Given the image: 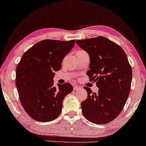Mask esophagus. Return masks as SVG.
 <instances>
[{"instance_id": "34e87169", "label": "esophagus", "mask_w": 146, "mask_h": 146, "mask_svg": "<svg viewBox=\"0 0 146 146\" xmlns=\"http://www.w3.org/2000/svg\"><path fill=\"white\" fill-rule=\"evenodd\" d=\"M80 89H82V87L79 86H75L74 87V91H79Z\"/></svg>"}]
</instances>
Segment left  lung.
<instances>
[{
  "label": "left lung",
  "instance_id": "1",
  "mask_svg": "<svg viewBox=\"0 0 146 146\" xmlns=\"http://www.w3.org/2000/svg\"><path fill=\"white\" fill-rule=\"evenodd\" d=\"M76 43L88 53L89 68L86 74L96 82L98 93L88 87L87 98L81 104L82 113L95 124H106L120 113L131 90L133 72L126 53L105 37L77 40Z\"/></svg>",
  "mask_w": 146,
  "mask_h": 146
}]
</instances>
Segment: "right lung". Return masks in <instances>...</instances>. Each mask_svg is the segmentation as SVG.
Returning a JSON list of instances; mask_svg holds the SVG:
<instances>
[{"instance_id":"right-lung-1","label":"right lung","mask_w":146,"mask_h":146,"mask_svg":"<svg viewBox=\"0 0 146 146\" xmlns=\"http://www.w3.org/2000/svg\"><path fill=\"white\" fill-rule=\"evenodd\" d=\"M74 44L75 40H42L27 51L17 64L15 84L20 101L35 120L55 119L61 112L62 100L72 91L69 83L55 86L53 78Z\"/></svg>"}]
</instances>
